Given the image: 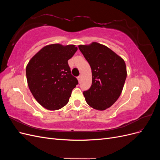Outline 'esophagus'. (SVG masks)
Instances as JSON below:
<instances>
[{
  "label": "esophagus",
  "mask_w": 160,
  "mask_h": 160,
  "mask_svg": "<svg viewBox=\"0 0 160 160\" xmlns=\"http://www.w3.org/2000/svg\"><path fill=\"white\" fill-rule=\"evenodd\" d=\"M77 79H78L79 82L80 83V82H81V75H79L78 77H77Z\"/></svg>",
  "instance_id": "esophagus-1"
}]
</instances>
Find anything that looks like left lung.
Wrapping results in <instances>:
<instances>
[{
    "mask_svg": "<svg viewBox=\"0 0 160 160\" xmlns=\"http://www.w3.org/2000/svg\"><path fill=\"white\" fill-rule=\"evenodd\" d=\"M79 49L92 72L91 88L83 91L86 102L97 110L110 108L119 98L126 79L124 60L108 47L96 42L79 45Z\"/></svg>",
    "mask_w": 160,
    "mask_h": 160,
    "instance_id": "1",
    "label": "left lung"
}]
</instances>
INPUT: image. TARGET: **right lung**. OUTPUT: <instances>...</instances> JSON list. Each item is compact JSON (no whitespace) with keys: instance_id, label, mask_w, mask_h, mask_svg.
<instances>
[{"instance_id":"add662e5","label":"right lung","mask_w":160,"mask_h":160,"mask_svg":"<svg viewBox=\"0 0 160 160\" xmlns=\"http://www.w3.org/2000/svg\"><path fill=\"white\" fill-rule=\"evenodd\" d=\"M77 51L74 45L52 44L43 47L28 62L26 67L28 88L43 108L59 109L69 102L78 81L71 75L68 60Z\"/></svg>"}]
</instances>
